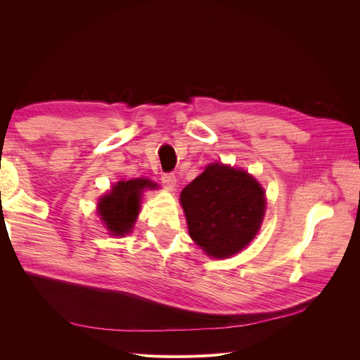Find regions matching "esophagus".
<instances>
[{
  "mask_svg": "<svg viewBox=\"0 0 360 360\" xmlns=\"http://www.w3.org/2000/svg\"><path fill=\"white\" fill-rule=\"evenodd\" d=\"M160 180H162V183H163V186H165L168 191H174V189H176V186H177V179H176V176H174V174H171V172L163 174Z\"/></svg>",
  "mask_w": 360,
  "mask_h": 360,
  "instance_id": "esophagus-1",
  "label": "esophagus"
}]
</instances>
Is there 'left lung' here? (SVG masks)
Listing matches in <instances>:
<instances>
[{"label": "left lung", "mask_w": 360, "mask_h": 360, "mask_svg": "<svg viewBox=\"0 0 360 360\" xmlns=\"http://www.w3.org/2000/svg\"><path fill=\"white\" fill-rule=\"evenodd\" d=\"M189 234L207 255L226 258L242 250L259 230L264 191L246 171L212 163L180 195Z\"/></svg>", "instance_id": "obj_1"}]
</instances>
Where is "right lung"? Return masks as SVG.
<instances>
[{
    "mask_svg": "<svg viewBox=\"0 0 360 360\" xmlns=\"http://www.w3.org/2000/svg\"><path fill=\"white\" fill-rule=\"evenodd\" d=\"M146 188H156L146 179L118 181L112 191L99 201V214L112 236L130 233L139 212L141 193Z\"/></svg>",
    "mask_w": 360,
    "mask_h": 360,
    "instance_id": "add662e5",
    "label": "right lung"
}]
</instances>
